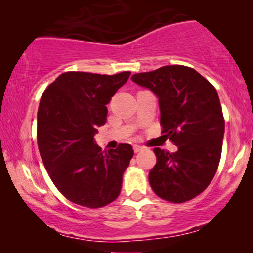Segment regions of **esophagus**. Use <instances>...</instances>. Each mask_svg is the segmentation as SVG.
Returning <instances> with one entry per match:
<instances>
[{
	"mask_svg": "<svg viewBox=\"0 0 253 253\" xmlns=\"http://www.w3.org/2000/svg\"><path fill=\"white\" fill-rule=\"evenodd\" d=\"M141 150H143V147L139 146V145H134V146H133V151H134V153H138V152H140Z\"/></svg>",
	"mask_w": 253,
	"mask_h": 253,
	"instance_id": "esophagus-1",
	"label": "esophagus"
}]
</instances>
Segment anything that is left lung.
Wrapping results in <instances>:
<instances>
[{"label":"left lung","instance_id":"1","mask_svg":"<svg viewBox=\"0 0 253 253\" xmlns=\"http://www.w3.org/2000/svg\"><path fill=\"white\" fill-rule=\"evenodd\" d=\"M131 79L158 96L162 133L178 147L174 153L154 148L151 188L168 202H188L210 185L219 167L224 119L216 89L184 65H165Z\"/></svg>","mask_w":253,"mask_h":253}]
</instances>
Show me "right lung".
Here are the masks:
<instances>
[{
    "label": "right lung",
    "instance_id": "right-lung-1",
    "mask_svg": "<svg viewBox=\"0 0 253 253\" xmlns=\"http://www.w3.org/2000/svg\"><path fill=\"white\" fill-rule=\"evenodd\" d=\"M130 75L68 71L41 96L38 147L54 185L72 203L98 209L120 195L132 146L120 144L115 150L101 151L94 136L107 121L106 105Z\"/></svg>",
    "mask_w": 253,
    "mask_h": 253
}]
</instances>
